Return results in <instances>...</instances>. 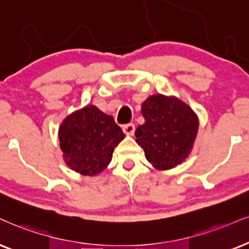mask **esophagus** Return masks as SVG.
<instances>
[{
	"label": "esophagus",
	"mask_w": 249,
	"mask_h": 249,
	"mask_svg": "<svg viewBox=\"0 0 249 249\" xmlns=\"http://www.w3.org/2000/svg\"><path fill=\"white\" fill-rule=\"evenodd\" d=\"M124 134H127L128 136H133L135 133V125L133 124H128L124 125Z\"/></svg>",
	"instance_id": "obj_1"
}]
</instances>
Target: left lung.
<instances>
[{
    "label": "left lung",
    "instance_id": "left-lung-1",
    "mask_svg": "<svg viewBox=\"0 0 249 249\" xmlns=\"http://www.w3.org/2000/svg\"><path fill=\"white\" fill-rule=\"evenodd\" d=\"M145 122L136 129V143L156 170L166 171L185 161L198 131V118L177 97L153 94L142 104Z\"/></svg>",
    "mask_w": 249,
    "mask_h": 249
}]
</instances>
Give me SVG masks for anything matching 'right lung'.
I'll return each mask as SVG.
<instances>
[{"label": "right lung", "instance_id": "obj_1", "mask_svg": "<svg viewBox=\"0 0 249 249\" xmlns=\"http://www.w3.org/2000/svg\"><path fill=\"white\" fill-rule=\"evenodd\" d=\"M57 136L66 164L89 177L100 174L108 166L115 146L124 139L113 116L94 105H87L67 116Z\"/></svg>", "mask_w": 249, "mask_h": 249}]
</instances>
